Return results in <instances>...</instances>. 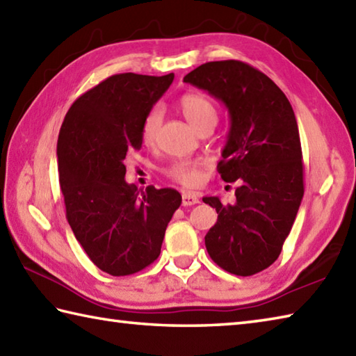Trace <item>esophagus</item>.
<instances>
[{
    "label": "esophagus",
    "instance_id": "esophagus-1",
    "mask_svg": "<svg viewBox=\"0 0 356 356\" xmlns=\"http://www.w3.org/2000/svg\"><path fill=\"white\" fill-rule=\"evenodd\" d=\"M200 203V198L197 193L192 192H183V206H193Z\"/></svg>",
    "mask_w": 356,
    "mask_h": 356
}]
</instances>
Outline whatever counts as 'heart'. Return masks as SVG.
<instances>
[{"mask_svg": "<svg viewBox=\"0 0 356 356\" xmlns=\"http://www.w3.org/2000/svg\"><path fill=\"white\" fill-rule=\"evenodd\" d=\"M178 106L181 113H183V116L187 119V122H189L195 130H200L201 127H204L207 124L216 125L217 122L218 115L216 105H213L209 97L200 95V92H187V95L181 96ZM159 125V110L155 108L149 111V115L144 118L143 125H140V139H143L144 144L150 145L155 143ZM165 173L167 177L177 181L179 184L197 186L201 181V177H203V164L192 159H181L175 161V163L167 167Z\"/></svg>", "mask_w": 356, "mask_h": 356, "instance_id": "1", "label": "heart"}]
</instances>
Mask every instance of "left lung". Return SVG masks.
<instances>
[{
    "instance_id": "8db88e82",
    "label": "left lung",
    "mask_w": 356,
    "mask_h": 356,
    "mask_svg": "<svg viewBox=\"0 0 356 356\" xmlns=\"http://www.w3.org/2000/svg\"><path fill=\"white\" fill-rule=\"evenodd\" d=\"M223 102L229 133L217 169L237 181L236 203L204 197L217 223L206 234L211 259L236 276H252L277 260L304 197L299 129L282 90L238 60L207 62L184 77Z\"/></svg>"
}]
</instances>
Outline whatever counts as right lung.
<instances>
[{
    "mask_svg": "<svg viewBox=\"0 0 356 356\" xmlns=\"http://www.w3.org/2000/svg\"><path fill=\"white\" fill-rule=\"evenodd\" d=\"M173 77L115 74L71 105L58 133L66 218L92 264L111 276L135 274L158 259L181 204L175 189L149 186L139 193L124 165L127 153L143 145V120Z\"/></svg>",
    "mask_w": 356,
    "mask_h": 356,
    "instance_id": "obj_1",
    "label": "right lung"
}]
</instances>
